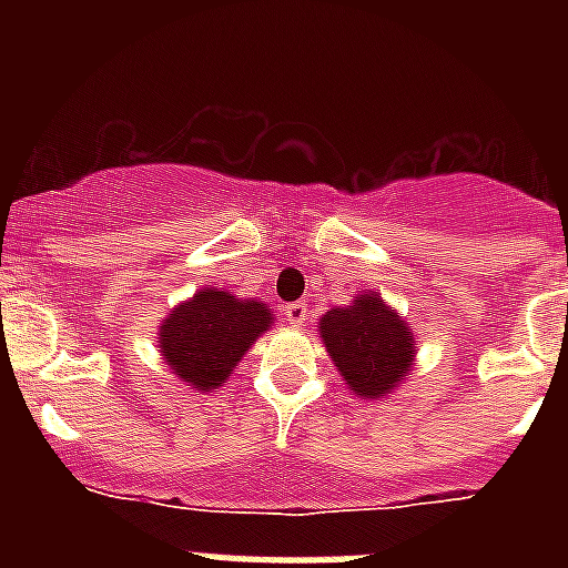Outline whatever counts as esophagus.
<instances>
[{
  "instance_id": "obj_1",
  "label": "esophagus",
  "mask_w": 568,
  "mask_h": 568,
  "mask_svg": "<svg viewBox=\"0 0 568 568\" xmlns=\"http://www.w3.org/2000/svg\"><path fill=\"white\" fill-rule=\"evenodd\" d=\"M284 318H287V324H293V327H304V324H307V318H310L307 304H301V301L284 304Z\"/></svg>"
}]
</instances>
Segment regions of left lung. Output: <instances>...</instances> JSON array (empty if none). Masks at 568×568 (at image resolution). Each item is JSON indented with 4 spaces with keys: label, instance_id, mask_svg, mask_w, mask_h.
Wrapping results in <instances>:
<instances>
[{
    "label": "left lung",
    "instance_id": "1",
    "mask_svg": "<svg viewBox=\"0 0 568 568\" xmlns=\"http://www.w3.org/2000/svg\"><path fill=\"white\" fill-rule=\"evenodd\" d=\"M318 333L341 378L361 398H384L413 369V333L373 290L349 307L329 310L318 321Z\"/></svg>",
    "mask_w": 568,
    "mask_h": 568
}]
</instances>
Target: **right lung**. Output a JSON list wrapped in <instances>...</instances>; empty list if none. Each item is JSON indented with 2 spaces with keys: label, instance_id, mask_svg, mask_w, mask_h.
Wrapping results in <instances>:
<instances>
[{
  "label": "right lung",
  "instance_id": "add662e5",
  "mask_svg": "<svg viewBox=\"0 0 568 568\" xmlns=\"http://www.w3.org/2000/svg\"><path fill=\"white\" fill-rule=\"evenodd\" d=\"M270 324L267 304L204 287L164 318L159 346L175 378L210 393L227 384L230 373Z\"/></svg>",
  "mask_w": 568,
  "mask_h": 568
}]
</instances>
